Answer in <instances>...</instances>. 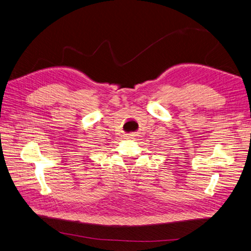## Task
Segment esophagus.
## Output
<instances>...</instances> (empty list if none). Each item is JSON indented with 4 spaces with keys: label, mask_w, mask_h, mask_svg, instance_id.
<instances>
[{
    "label": "esophagus",
    "mask_w": 251,
    "mask_h": 251,
    "mask_svg": "<svg viewBox=\"0 0 251 251\" xmlns=\"http://www.w3.org/2000/svg\"><path fill=\"white\" fill-rule=\"evenodd\" d=\"M126 137H127V138H132L133 135H132V133H128V135H126Z\"/></svg>",
    "instance_id": "34e87169"
}]
</instances>
